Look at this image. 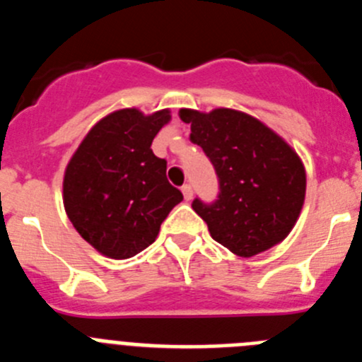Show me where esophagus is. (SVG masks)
<instances>
[{
	"mask_svg": "<svg viewBox=\"0 0 362 362\" xmlns=\"http://www.w3.org/2000/svg\"><path fill=\"white\" fill-rule=\"evenodd\" d=\"M181 192H183V196H185V199H187V201H190L192 197H194V192H192L190 185H185V187L181 188Z\"/></svg>",
	"mask_w": 362,
	"mask_h": 362,
	"instance_id": "34e87169",
	"label": "esophagus"
}]
</instances>
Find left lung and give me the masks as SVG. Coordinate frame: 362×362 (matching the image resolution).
Instances as JSON below:
<instances>
[{"label": "left lung", "instance_id": "obj_1", "mask_svg": "<svg viewBox=\"0 0 362 362\" xmlns=\"http://www.w3.org/2000/svg\"><path fill=\"white\" fill-rule=\"evenodd\" d=\"M190 139L204 150L219 177V199L192 209L217 243L239 257L270 250L300 216L306 170L299 153L257 117L233 108H181Z\"/></svg>", "mask_w": 362, "mask_h": 362}]
</instances>
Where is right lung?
I'll use <instances>...</instances> for the list:
<instances>
[{
	"label": "right lung",
	"mask_w": 362,
	"mask_h": 362,
	"mask_svg": "<svg viewBox=\"0 0 362 362\" xmlns=\"http://www.w3.org/2000/svg\"><path fill=\"white\" fill-rule=\"evenodd\" d=\"M172 116L119 108L98 121L72 153L63 175L70 223L105 257L129 259L158 238L183 194L166 181V161L153 156V137Z\"/></svg>",
	"instance_id": "obj_1"
}]
</instances>
